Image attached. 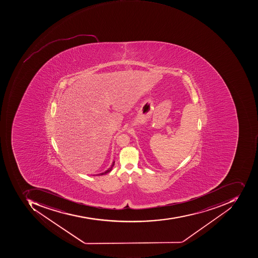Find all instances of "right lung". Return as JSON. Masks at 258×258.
I'll use <instances>...</instances> for the list:
<instances>
[{"label":"right lung","instance_id":"1","mask_svg":"<svg viewBox=\"0 0 258 258\" xmlns=\"http://www.w3.org/2000/svg\"><path fill=\"white\" fill-rule=\"evenodd\" d=\"M114 165H115V161L113 162L112 165L111 166V167H110L108 170H107L106 171L104 172V173H101V174H98V175H103V174H108V173H109V172L111 171V169H112L113 166Z\"/></svg>","mask_w":258,"mask_h":258}]
</instances>
